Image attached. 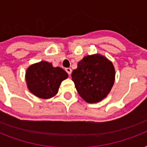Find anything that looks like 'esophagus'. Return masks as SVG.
<instances>
[{
    "label": "esophagus",
    "instance_id": "1",
    "mask_svg": "<svg viewBox=\"0 0 147 147\" xmlns=\"http://www.w3.org/2000/svg\"><path fill=\"white\" fill-rule=\"evenodd\" d=\"M65 71H66V72L69 74V76L71 74V69H70V68H67V69H65Z\"/></svg>",
    "mask_w": 147,
    "mask_h": 147
}]
</instances>
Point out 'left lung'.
<instances>
[{
	"mask_svg": "<svg viewBox=\"0 0 147 147\" xmlns=\"http://www.w3.org/2000/svg\"><path fill=\"white\" fill-rule=\"evenodd\" d=\"M77 92L88 103L106 98L113 87L115 70L111 61L99 54L87 55L78 62L71 73Z\"/></svg>",
	"mask_w": 147,
	"mask_h": 147,
	"instance_id": "1",
	"label": "left lung"
}]
</instances>
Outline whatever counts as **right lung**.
I'll return each mask as SVG.
<instances>
[{"instance_id": "add662e5", "label": "right lung", "mask_w": 147, "mask_h": 147, "mask_svg": "<svg viewBox=\"0 0 147 147\" xmlns=\"http://www.w3.org/2000/svg\"><path fill=\"white\" fill-rule=\"evenodd\" d=\"M68 74L60 67H53L46 61L31 65L26 71L27 88L38 98L48 99L57 94L61 82Z\"/></svg>"}]
</instances>
